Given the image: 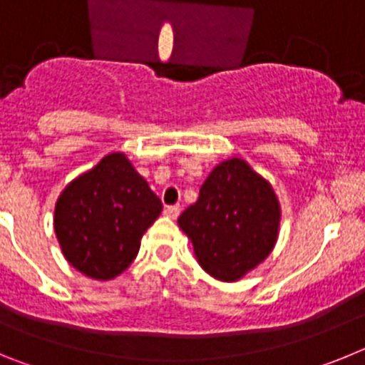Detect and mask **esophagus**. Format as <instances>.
I'll return each instance as SVG.
<instances>
[{"label":"esophagus","instance_id":"34e87169","mask_svg":"<svg viewBox=\"0 0 365 365\" xmlns=\"http://www.w3.org/2000/svg\"><path fill=\"white\" fill-rule=\"evenodd\" d=\"M179 212H180L179 206H166V210H164V214H166V217H170V219H177Z\"/></svg>","mask_w":365,"mask_h":365}]
</instances>
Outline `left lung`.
<instances>
[{
    "mask_svg": "<svg viewBox=\"0 0 365 365\" xmlns=\"http://www.w3.org/2000/svg\"><path fill=\"white\" fill-rule=\"evenodd\" d=\"M279 219L282 208L269 180L234 157L212 170L197 202L177 222L212 278L237 282L272 252Z\"/></svg>",
    "mask_w": 365,
    "mask_h": 365,
    "instance_id": "left-lung-1",
    "label": "left lung"
}]
</instances>
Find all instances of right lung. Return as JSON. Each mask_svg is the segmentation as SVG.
<instances>
[{
  "label": "right lung",
  "mask_w": 365,
  "mask_h": 365,
  "mask_svg": "<svg viewBox=\"0 0 365 365\" xmlns=\"http://www.w3.org/2000/svg\"><path fill=\"white\" fill-rule=\"evenodd\" d=\"M163 202L124 153H109L66 186L54 206L62 254L87 278H117L137 257Z\"/></svg>",
  "instance_id": "add662e5"
}]
</instances>
